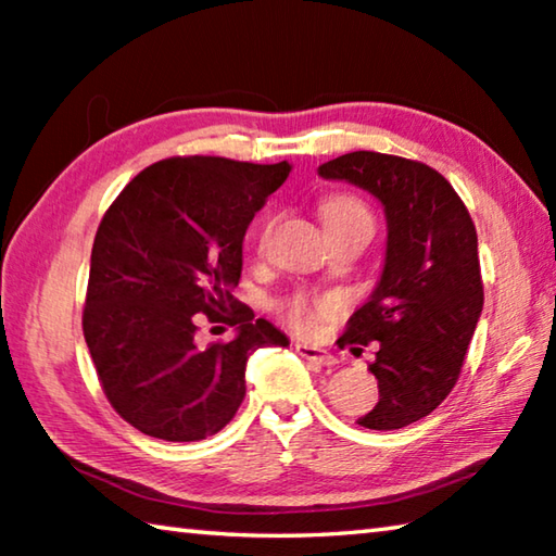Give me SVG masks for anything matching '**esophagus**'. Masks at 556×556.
Listing matches in <instances>:
<instances>
[{"label":"esophagus","instance_id":"esophagus-1","mask_svg":"<svg viewBox=\"0 0 556 556\" xmlns=\"http://www.w3.org/2000/svg\"><path fill=\"white\" fill-rule=\"evenodd\" d=\"M296 353L316 365H336V357L331 353L324 351V348H318V345H312V343H296Z\"/></svg>","mask_w":556,"mask_h":556}]
</instances>
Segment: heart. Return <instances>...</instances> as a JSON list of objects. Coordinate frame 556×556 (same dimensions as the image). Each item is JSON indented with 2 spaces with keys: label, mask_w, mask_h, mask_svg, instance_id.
Returning <instances> with one entry per match:
<instances>
[{
  "label": "heart",
  "mask_w": 556,
  "mask_h": 556,
  "mask_svg": "<svg viewBox=\"0 0 556 556\" xmlns=\"http://www.w3.org/2000/svg\"><path fill=\"white\" fill-rule=\"evenodd\" d=\"M321 218L331 238L338 232L353 228V225H372V213L368 211V205L353 199V195H328V199L321 203ZM265 242H267V230L260 232L257 250L265 248ZM331 312H333L331 301H308L304 296L294 299L285 308L287 321L294 328H299V331H312V328Z\"/></svg>",
  "instance_id": "b5f03b06"
}]
</instances>
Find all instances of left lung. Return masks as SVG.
<instances>
[{
    "label": "left lung",
    "instance_id": "left-lung-1",
    "mask_svg": "<svg viewBox=\"0 0 556 556\" xmlns=\"http://www.w3.org/2000/svg\"><path fill=\"white\" fill-rule=\"evenodd\" d=\"M318 176L372 193L388 218L380 281L338 343L355 355L378 343L368 370L380 402L357 425L402 429L434 412L464 368L483 312L476 225L454 186L412 159L351 152L318 166Z\"/></svg>",
    "mask_w": 556,
    "mask_h": 556
}]
</instances>
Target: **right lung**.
Segmentation results:
<instances>
[{
    "label": "right lung",
    "instance_id": "1",
    "mask_svg": "<svg viewBox=\"0 0 556 556\" xmlns=\"http://www.w3.org/2000/svg\"><path fill=\"white\" fill-rule=\"evenodd\" d=\"M289 172L287 162L174 156L137 174L108 208L92 242L83 333L110 404L142 434H218L242 404L248 357L289 345L230 294L248 225ZM195 313L239 336L199 346Z\"/></svg>",
    "mask_w": 556,
    "mask_h": 556
}]
</instances>
